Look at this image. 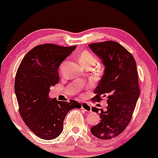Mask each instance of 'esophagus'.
<instances>
[{"label":"esophagus","mask_w":158,"mask_h":158,"mask_svg":"<svg viewBox=\"0 0 158 158\" xmlns=\"http://www.w3.org/2000/svg\"><path fill=\"white\" fill-rule=\"evenodd\" d=\"M81 109H83V110H84L87 112L92 111L90 105L88 103H87V102H83V103H81Z\"/></svg>","instance_id":"obj_1"}]
</instances>
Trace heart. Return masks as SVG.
Segmentation results:
<instances>
[{
    "label": "heart",
    "instance_id": "heart-1",
    "mask_svg": "<svg viewBox=\"0 0 158 158\" xmlns=\"http://www.w3.org/2000/svg\"><path fill=\"white\" fill-rule=\"evenodd\" d=\"M78 60L81 63V64L84 65L85 68L92 67V66H94L96 64V61H97L95 56L89 51H87V50L82 51L78 55ZM64 63L65 62L62 64L61 69H62V68L64 67Z\"/></svg>",
    "mask_w": 158,
    "mask_h": 158
}]
</instances>
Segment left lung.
I'll list each match as a JSON object with an SVG mask.
<instances>
[{"label":"left lung","instance_id":"1","mask_svg":"<svg viewBox=\"0 0 158 158\" xmlns=\"http://www.w3.org/2000/svg\"><path fill=\"white\" fill-rule=\"evenodd\" d=\"M89 47L105 66V73L91 100L100 102L106 97L108 103L106 111L100 113V122L91 127L90 131L100 139H111L128 126L140 96L136 62L132 55L116 42L92 43ZM92 110L99 111L96 107Z\"/></svg>","mask_w":158,"mask_h":158}]
</instances>
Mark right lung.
I'll list each match as a JSON object with an SVG mask.
<instances>
[{"label":"right lung","mask_w":158,"mask_h":158,"mask_svg":"<svg viewBox=\"0 0 158 158\" xmlns=\"http://www.w3.org/2000/svg\"><path fill=\"white\" fill-rule=\"evenodd\" d=\"M76 48L46 43L30 50L19 64L15 77L19 113L31 131L45 140L59 136L68 112L81 108L75 100L58 101L50 99V87L59 82L60 64Z\"/></svg>","instance_id":"right-lung-1"}]
</instances>
